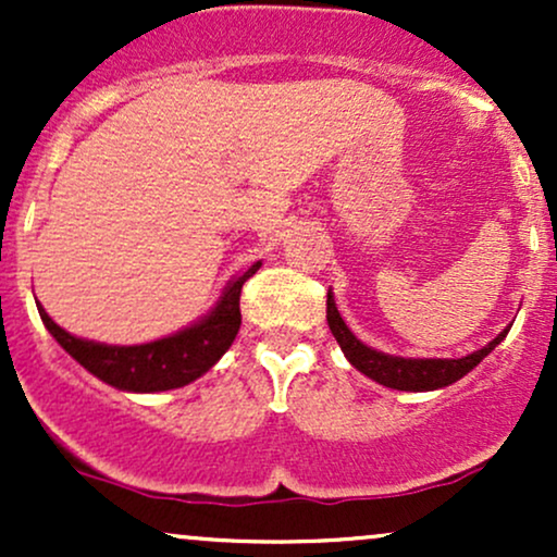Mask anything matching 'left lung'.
Instances as JSON below:
<instances>
[{"mask_svg": "<svg viewBox=\"0 0 557 557\" xmlns=\"http://www.w3.org/2000/svg\"><path fill=\"white\" fill-rule=\"evenodd\" d=\"M327 324L335 335L337 345L343 348V354L348 356V361L359 369L361 374L372 376L380 385L393 387V389H437L445 385H453L456 380H461L463 374H469L484 356L495 350V345L508 335V330L500 332L495 341L484 345L482 350H474L471 356L463 359H400V356H387L380 350H372L369 345L356 341V335L345 327L343 317L337 314V306L332 293H327Z\"/></svg>", "mask_w": 557, "mask_h": 557, "instance_id": "obj_1", "label": "left lung"}]
</instances>
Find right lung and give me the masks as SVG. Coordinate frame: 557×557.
<instances>
[{
	"instance_id": "right-lung-1",
	"label": "right lung",
	"mask_w": 557,
	"mask_h": 557,
	"mask_svg": "<svg viewBox=\"0 0 557 557\" xmlns=\"http://www.w3.org/2000/svg\"><path fill=\"white\" fill-rule=\"evenodd\" d=\"M259 270L257 264L248 267L238 280L227 285L222 300L207 319L194 327L177 332L172 337L146 343V345H101L81 341L65 332L52 317L38 306L41 322L52 332L54 341L73 356L81 367H86L94 376L107 385L131 389V393H159V389H175L194 382L196 376L214 367L220 356L233 345L240 330V290L248 277Z\"/></svg>"
}]
</instances>
